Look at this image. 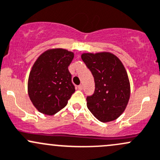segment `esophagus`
<instances>
[{
    "label": "esophagus",
    "mask_w": 160,
    "mask_h": 160,
    "mask_svg": "<svg viewBox=\"0 0 160 160\" xmlns=\"http://www.w3.org/2000/svg\"><path fill=\"white\" fill-rule=\"evenodd\" d=\"M77 88H78L79 90H83V86H82V85H79L78 87H77Z\"/></svg>",
    "instance_id": "esophagus-1"
}]
</instances>
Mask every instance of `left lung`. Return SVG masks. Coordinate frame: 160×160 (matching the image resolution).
Here are the masks:
<instances>
[{
    "label": "left lung",
    "mask_w": 160,
    "mask_h": 160,
    "mask_svg": "<svg viewBox=\"0 0 160 160\" xmlns=\"http://www.w3.org/2000/svg\"><path fill=\"white\" fill-rule=\"evenodd\" d=\"M81 58L95 82L94 93L87 97V108L100 122L117 120L130 97V83L123 64L110 52L84 53Z\"/></svg>",
    "instance_id": "obj_1"
}]
</instances>
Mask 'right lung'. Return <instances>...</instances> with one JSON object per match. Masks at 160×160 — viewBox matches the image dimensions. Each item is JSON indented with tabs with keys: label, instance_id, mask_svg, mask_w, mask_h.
Wrapping results in <instances>:
<instances>
[{
	"label": "right lung",
	"instance_id": "add662e5",
	"mask_svg": "<svg viewBox=\"0 0 160 160\" xmlns=\"http://www.w3.org/2000/svg\"><path fill=\"white\" fill-rule=\"evenodd\" d=\"M74 53L62 48L50 49L33 63L28 91L32 103L41 113L54 115L67 106L75 87L68 66Z\"/></svg>",
	"mask_w": 160,
	"mask_h": 160
}]
</instances>
